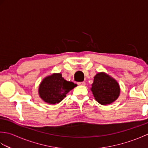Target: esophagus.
<instances>
[{
  "instance_id": "34e87169",
  "label": "esophagus",
  "mask_w": 148,
  "mask_h": 148,
  "mask_svg": "<svg viewBox=\"0 0 148 148\" xmlns=\"http://www.w3.org/2000/svg\"><path fill=\"white\" fill-rule=\"evenodd\" d=\"M77 84L78 85H82V86H84L86 84V83H85V82H78L77 83Z\"/></svg>"
}]
</instances>
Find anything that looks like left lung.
Returning <instances> with one entry per match:
<instances>
[{"label":"left lung","mask_w":148,"mask_h":148,"mask_svg":"<svg viewBox=\"0 0 148 148\" xmlns=\"http://www.w3.org/2000/svg\"><path fill=\"white\" fill-rule=\"evenodd\" d=\"M91 90L95 100L102 105L113 102L119 95L118 83L103 72L97 74L94 77Z\"/></svg>","instance_id":"left-lung-1"}]
</instances>
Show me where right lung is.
<instances>
[{
	"label": "right lung",
	"mask_w": 148,
	"mask_h": 148,
	"mask_svg": "<svg viewBox=\"0 0 148 148\" xmlns=\"http://www.w3.org/2000/svg\"><path fill=\"white\" fill-rule=\"evenodd\" d=\"M77 86L62 77L61 74H54L46 77L40 83L39 93L44 101L51 104L61 102L71 90Z\"/></svg>",
	"instance_id": "obj_1"
}]
</instances>
